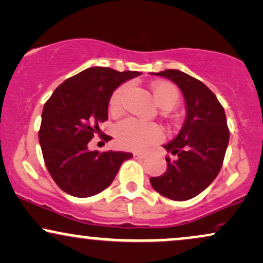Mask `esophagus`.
<instances>
[{
  "label": "esophagus",
  "instance_id": "1",
  "mask_svg": "<svg viewBox=\"0 0 263 263\" xmlns=\"http://www.w3.org/2000/svg\"><path fill=\"white\" fill-rule=\"evenodd\" d=\"M134 157L137 158V159H145L148 157L147 153H140V152H135Z\"/></svg>",
  "mask_w": 263,
  "mask_h": 263
}]
</instances>
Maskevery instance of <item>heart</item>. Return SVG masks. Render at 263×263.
<instances>
[{"label": "heart", "instance_id": "b5f03b06", "mask_svg": "<svg viewBox=\"0 0 263 263\" xmlns=\"http://www.w3.org/2000/svg\"><path fill=\"white\" fill-rule=\"evenodd\" d=\"M126 90L127 85H120L110 97L109 109L115 115L122 111V100ZM152 91L157 104L163 109L170 110L178 104L180 94L175 85L166 82H156L152 84ZM115 134L120 147L131 151L147 149L149 145L163 140V129L159 125L153 122H143L134 118L125 119L119 122Z\"/></svg>", "mask_w": 263, "mask_h": 263}]
</instances>
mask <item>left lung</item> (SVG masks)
<instances>
[{
  "instance_id": "8db88e82",
  "label": "left lung",
  "mask_w": 263,
  "mask_h": 263,
  "mask_svg": "<svg viewBox=\"0 0 263 263\" xmlns=\"http://www.w3.org/2000/svg\"><path fill=\"white\" fill-rule=\"evenodd\" d=\"M178 84L187 115L179 135L164 145L175 159L166 157V173L151 178L153 189L174 201H186L201 194L217 178L229 143L224 107L201 81L178 69L152 73Z\"/></svg>"
}]
</instances>
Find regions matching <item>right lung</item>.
Returning a JSON list of instances; mask_svg holds the SVG:
<instances>
[{"label": "right lung", "instance_id": "1", "mask_svg": "<svg viewBox=\"0 0 263 263\" xmlns=\"http://www.w3.org/2000/svg\"><path fill=\"white\" fill-rule=\"evenodd\" d=\"M137 71L119 72L90 67L56 88L43 109L39 142L50 175L62 191L74 197H90L105 190L120 166L132 158L126 152L89 151L99 123L107 120V105L114 89ZM103 141L112 137L100 136Z\"/></svg>", "mask_w": 263, "mask_h": 263}]
</instances>
